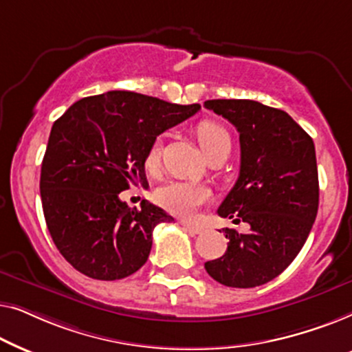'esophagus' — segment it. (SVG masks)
Wrapping results in <instances>:
<instances>
[{
  "label": "esophagus",
  "mask_w": 352,
  "mask_h": 352,
  "mask_svg": "<svg viewBox=\"0 0 352 352\" xmlns=\"http://www.w3.org/2000/svg\"><path fill=\"white\" fill-rule=\"evenodd\" d=\"M181 226L187 230V232L192 234V235H197V234L204 232V228H200V226H195V224H190V223H186V221H181Z\"/></svg>",
  "instance_id": "34e87169"
}]
</instances>
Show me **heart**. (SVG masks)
I'll return each mask as SVG.
<instances>
[{"label":"heart","instance_id":"b5f03b06","mask_svg":"<svg viewBox=\"0 0 352 352\" xmlns=\"http://www.w3.org/2000/svg\"><path fill=\"white\" fill-rule=\"evenodd\" d=\"M197 139H199L200 147L204 148L205 155L218 148L229 146L230 139L228 131L218 123L204 120L197 126ZM162 155V142L155 139L148 147L146 155V166L148 170L157 168ZM155 201L162 208L170 211L171 214L179 216V218H192L201 205L208 204L211 200V190L208 186L200 184V182L192 181H170L155 190Z\"/></svg>","mask_w":352,"mask_h":352}]
</instances>
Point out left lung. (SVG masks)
Masks as SVG:
<instances>
[{"instance_id": "8db88e82", "label": "left lung", "mask_w": 352, "mask_h": 352, "mask_svg": "<svg viewBox=\"0 0 352 352\" xmlns=\"http://www.w3.org/2000/svg\"><path fill=\"white\" fill-rule=\"evenodd\" d=\"M240 134L239 179L218 208L221 218L250 224L247 234L224 229L223 256L205 269L226 287L253 288L276 278L305 245L319 208L314 142L287 112L256 100L213 99Z\"/></svg>"}]
</instances>
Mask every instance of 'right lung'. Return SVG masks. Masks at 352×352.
<instances>
[{
  "label": "right lung",
  "mask_w": 352,
  "mask_h": 352,
  "mask_svg": "<svg viewBox=\"0 0 352 352\" xmlns=\"http://www.w3.org/2000/svg\"><path fill=\"white\" fill-rule=\"evenodd\" d=\"M199 110L109 91L76 100L56 120L41 163V204L52 242L76 271L118 280L144 266L153 228L173 218L147 200L129 208L120 192L147 186L151 144Z\"/></svg>",
  "instance_id": "1"
}]
</instances>
